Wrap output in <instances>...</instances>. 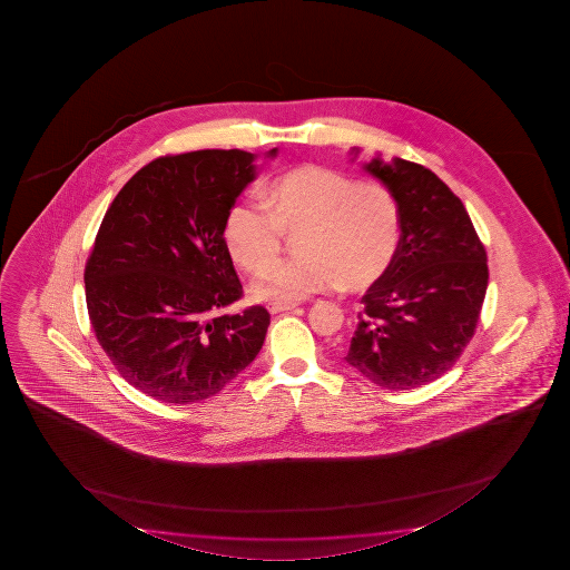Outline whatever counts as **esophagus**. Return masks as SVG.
Masks as SVG:
<instances>
[{"label":"esophagus","instance_id":"esophagus-1","mask_svg":"<svg viewBox=\"0 0 570 570\" xmlns=\"http://www.w3.org/2000/svg\"><path fill=\"white\" fill-rule=\"evenodd\" d=\"M267 309H269L271 313H283V311L297 309V305H295V303H277V301H273V303L267 305Z\"/></svg>","mask_w":570,"mask_h":570}]
</instances>
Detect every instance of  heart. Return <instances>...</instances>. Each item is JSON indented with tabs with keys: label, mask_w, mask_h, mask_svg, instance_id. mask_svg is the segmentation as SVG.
Here are the masks:
<instances>
[{
	"label": "heart",
	"mask_w": 570,
	"mask_h": 570,
	"mask_svg": "<svg viewBox=\"0 0 570 570\" xmlns=\"http://www.w3.org/2000/svg\"><path fill=\"white\" fill-rule=\"evenodd\" d=\"M259 205L227 213L225 243L255 277L279 261L285 235H299L297 259L271 271L255 287L261 299L295 303L343 287L367 291L393 267L401 247V207L385 185L325 165L305 164L273 179Z\"/></svg>",
	"instance_id": "1"
}]
</instances>
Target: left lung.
<instances>
[{"label":"left lung","instance_id":"obj_1","mask_svg":"<svg viewBox=\"0 0 570 570\" xmlns=\"http://www.w3.org/2000/svg\"><path fill=\"white\" fill-rule=\"evenodd\" d=\"M367 171L401 207V247L363 295L345 361L375 385L405 391L453 367L481 317L487 252L463 202L423 165L373 159Z\"/></svg>","mask_w":570,"mask_h":570}]
</instances>
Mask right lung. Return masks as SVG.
Here are the masks:
<instances>
[{
	"label": "right lung",
	"mask_w": 570,
	"mask_h": 570,
	"mask_svg": "<svg viewBox=\"0 0 570 570\" xmlns=\"http://www.w3.org/2000/svg\"><path fill=\"white\" fill-rule=\"evenodd\" d=\"M253 159L242 149L157 157L107 207L87 257L97 343L129 385L161 403L209 399L263 347L265 307L223 313L243 297L223 232Z\"/></svg>",
	"instance_id": "add662e5"
}]
</instances>
